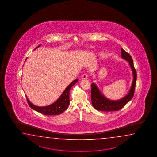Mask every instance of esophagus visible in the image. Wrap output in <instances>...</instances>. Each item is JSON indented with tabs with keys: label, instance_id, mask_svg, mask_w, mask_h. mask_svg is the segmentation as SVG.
I'll list each match as a JSON object with an SVG mask.
<instances>
[{
	"label": "esophagus",
	"instance_id": "34e87169",
	"mask_svg": "<svg viewBox=\"0 0 157 157\" xmlns=\"http://www.w3.org/2000/svg\"><path fill=\"white\" fill-rule=\"evenodd\" d=\"M82 79H86L87 78V74H83L82 76H81Z\"/></svg>",
	"mask_w": 157,
	"mask_h": 157
}]
</instances>
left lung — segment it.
I'll return each mask as SVG.
<instances>
[{
  "label": "left lung",
  "instance_id": "1",
  "mask_svg": "<svg viewBox=\"0 0 157 157\" xmlns=\"http://www.w3.org/2000/svg\"><path fill=\"white\" fill-rule=\"evenodd\" d=\"M121 53L122 58L129 62L130 66L132 70L133 80L130 90L127 95L123 98L122 99L120 100L112 101L108 99L103 95L98 89V88L97 87L95 83H92L91 91V101L93 107L97 110H101L104 112L118 111L124 107V106L133 98L136 82V71L133 66L132 58L130 55V54L124 51L122 48H121Z\"/></svg>",
  "mask_w": 157,
  "mask_h": 157
}]
</instances>
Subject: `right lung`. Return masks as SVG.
I'll return each mask as SVG.
<instances>
[{"mask_svg":"<svg viewBox=\"0 0 157 157\" xmlns=\"http://www.w3.org/2000/svg\"><path fill=\"white\" fill-rule=\"evenodd\" d=\"M40 45L35 48L37 49ZM78 79L74 80L67 86V88L64 91L63 93L61 95L59 98L54 102V103L48 105L46 107H37L30 102L26 97L27 101L29 105L33 110H36L40 113L48 116H53L60 114L67 109L70 104V91L71 88L76 83Z\"/></svg>","mask_w":157,"mask_h":157,"instance_id":"obj_1","label":"right lung"}]
</instances>
